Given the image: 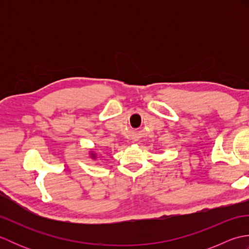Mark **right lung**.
Wrapping results in <instances>:
<instances>
[{
	"instance_id": "obj_1",
	"label": "right lung",
	"mask_w": 249,
	"mask_h": 249,
	"mask_svg": "<svg viewBox=\"0 0 249 249\" xmlns=\"http://www.w3.org/2000/svg\"><path fill=\"white\" fill-rule=\"evenodd\" d=\"M92 157H93V158H95V155H94V154H92Z\"/></svg>"
}]
</instances>
